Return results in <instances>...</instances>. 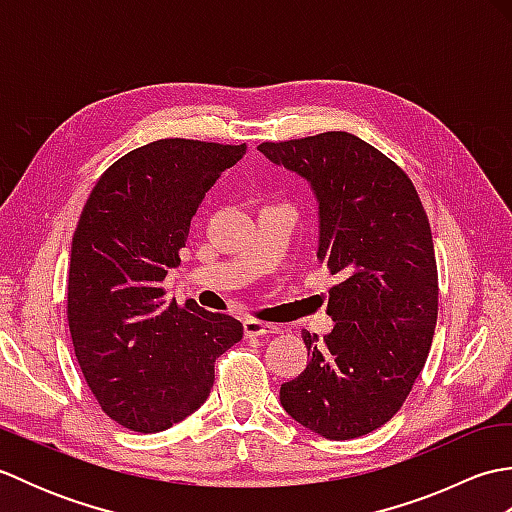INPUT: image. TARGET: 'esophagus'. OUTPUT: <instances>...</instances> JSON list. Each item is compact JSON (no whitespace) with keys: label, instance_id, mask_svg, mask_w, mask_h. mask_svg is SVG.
<instances>
[{"label":"esophagus","instance_id":"34e87169","mask_svg":"<svg viewBox=\"0 0 512 512\" xmlns=\"http://www.w3.org/2000/svg\"><path fill=\"white\" fill-rule=\"evenodd\" d=\"M281 328L273 323H264L257 319H246L244 321V336L246 339H253V336H264V334H279Z\"/></svg>","mask_w":512,"mask_h":512}]
</instances>
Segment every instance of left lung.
Here are the masks:
<instances>
[{"label":"left lung","mask_w":512,"mask_h":512,"mask_svg":"<svg viewBox=\"0 0 512 512\" xmlns=\"http://www.w3.org/2000/svg\"><path fill=\"white\" fill-rule=\"evenodd\" d=\"M308 178L319 200V259L332 286L334 330H303L310 361L279 400L303 427L352 440L396 416L422 372L438 321V266L429 217L409 176L347 132L262 143Z\"/></svg>","instance_id":"1"}]
</instances>
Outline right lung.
Returning <instances> with one entry per match:
<instances>
[{"label": "right lung", "instance_id": "right-lung-1", "mask_svg": "<svg viewBox=\"0 0 512 512\" xmlns=\"http://www.w3.org/2000/svg\"><path fill=\"white\" fill-rule=\"evenodd\" d=\"M246 143L162 138L103 171L72 237L68 325L101 409L138 433L165 431L204 405L215 361L244 328L193 299L167 303L191 217Z\"/></svg>", "mask_w": 512, "mask_h": 512}]
</instances>
